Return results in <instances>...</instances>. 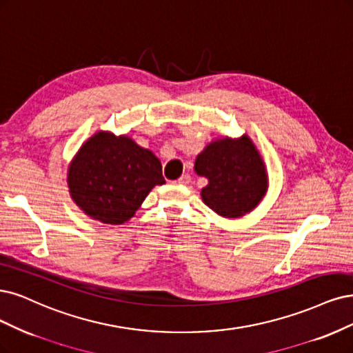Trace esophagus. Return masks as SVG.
I'll return each instance as SVG.
<instances>
[{"label": "esophagus", "instance_id": "1", "mask_svg": "<svg viewBox=\"0 0 353 353\" xmlns=\"http://www.w3.org/2000/svg\"><path fill=\"white\" fill-rule=\"evenodd\" d=\"M191 181V176L188 175V174H184V175H181V178H178V184H182V185H187L188 182Z\"/></svg>", "mask_w": 353, "mask_h": 353}]
</instances>
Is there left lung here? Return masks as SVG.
I'll return each mask as SVG.
<instances>
[{"instance_id":"left-lung-1","label":"left lung","mask_w":353,"mask_h":353,"mask_svg":"<svg viewBox=\"0 0 353 353\" xmlns=\"http://www.w3.org/2000/svg\"><path fill=\"white\" fill-rule=\"evenodd\" d=\"M194 171L209 179L201 190L204 204L229 219L251 212L269 187L263 157L247 134L209 143L197 156Z\"/></svg>"}]
</instances>
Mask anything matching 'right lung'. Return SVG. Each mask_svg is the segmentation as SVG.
<instances>
[{
  "mask_svg": "<svg viewBox=\"0 0 353 353\" xmlns=\"http://www.w3.org/2000/svg\"><path fill=\"white\" fill-rule=\"evenodd\" d=\"M67 182L71 199L89 217L121 225L165 178L161 161L150 150L127 136L99 131L71 161Z\"/></svg>",
  "mask_w": 353,
  "mask_h": 353,
  "instance_id": "add662e5",
  "label": "right lung"
}]
</instances>
